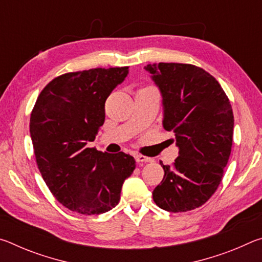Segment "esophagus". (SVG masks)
Segmentation results:
<instances>
[{
	"mask_svg": "<svg viewBox=\"0 0 262 262\" xmlns=\"http://www.w3.org/2000/svg\"><path fill=\"white\" fill-rule=\"evenodd\" d=\"M135 161L137 163H150L152 162V159L147 156H143V155H135Z\"/></svg>",
	"mask_w": 262,
	"mask_h": 262,
	"instance_id": "esophagus-1",
	"label": "esophagus"
}]
</instances>
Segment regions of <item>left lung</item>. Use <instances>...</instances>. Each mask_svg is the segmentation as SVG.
<instances>
[{"label":"left lung","instance_id":"left-lung-1","mask_svg":"<svg viewBox=\"0 0 262 262\" xmlns=\"http://www.w3.org/2000/svg\"><path fill=\"white\" fill-rule=\"evenodd\" d=\"M161 89L164 128L174 133L179 156L161 165L164 178L152 192L156 205L172 212L201 207L216 192L233 141V112L221 84L189 63L148 64Z\"/></svg>","mask_w":262,"mask_h":262}]
</instances>
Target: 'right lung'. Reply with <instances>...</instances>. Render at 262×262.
I'll use <instances>...</instances> for the list:
<instances>
[{"label": "right lung", "instance_id": "right-lung-1", "mask_svg": "<svg viewBox=\"0 0 262 262\" xmlns=\"http://www.w3.org/2000/svg\"><path fill=\"white\" fill-rule=\"evenodd\" d=\"M128 67L66 73L47 84L33 106L30 134L39 171L61 205L98 215L120 201L123 181L135 170L125 152L88 148L105 120V101Z\"/></svg>", "mask_w": 262, "mask_h": 262}]
</instances>
